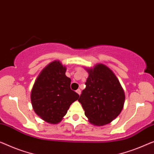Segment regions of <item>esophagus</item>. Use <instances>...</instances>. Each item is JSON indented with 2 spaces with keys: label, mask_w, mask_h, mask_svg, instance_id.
<instances>
[{
  "label": "esophagus",
  "mask_w": 154,
  "mask_h": 154,
  "mask_svg": "<svg viewBox=\"0 0 154 154\" xmlns=\"http://www.w3.org/2000/svg\"><path fill=\"white\" fill-rule=\"evenodd\" d=\"M76 92H77L78 94H79V95H80V94H81V90H80V89H77V90L76 91Z\"/></svg>",
  "instance_id": "1"
}]
</instances>
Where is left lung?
<instances>
[{
	"mask_svg": "<svg viewBox=\"0 0 154 154\" xmlns=\"http://www.w3.org/2000/svg\"><path fill=\"white\" fill-rule=\"evenodd\" d=\"M86 88L78 101L91 124L102 126L111 122L120 113L125 95L114 73L103 64L88 70Z\"/></svg>",
	"mask_w": 154,
	"mask_h": 154,
	"instance_id": "1",
	"label": "left lung"
}]
</instances>
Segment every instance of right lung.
Wrapping results in <instances>:
<instances>
[{
	"label": "right lung",
	"mask_w": 154,
	"mask_h": 154,
	"mask_svg": "<svg viewBox=\"0 0 154 154\" xmlns=\"http://www.w3.org/2000/svg\"><path fill=\"white\" fill-rule=\"evenodd\" d=\"M66 68L59 61L50 63L34 82L31 92L34 111L47 122L57 124L62 120L72 102L79 95L71 90Z\"/></svg>",
	"instance_id": "obj_1"
}]
</instances>
